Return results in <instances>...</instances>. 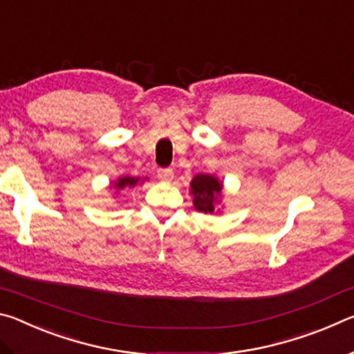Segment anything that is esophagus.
I'll list each match as a JSON object with an SVG mask.
<instances>
[{
  "mask_svg": "<svg viewBox=\"0 0 354 354\" xmlns=\"http://www.w3.org/2000/svg\"><path fill=\"white\" fill-rule=\"evenodd\" d=\"M158 178L164 183H170L173 179V170L171 169H160L158 171Z\"/></svg>",
  "mask_w": 354,
  "mask_h": 354,
  "instance_id": "esophagus-1",
  "label": "esophagus"
}]
</instances>
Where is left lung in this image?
<instances>
[{"label": "left lung", "instance_id": "8db88e82", "mask_svg": "<svg viewBox=\"0 0 354 354\" xmlns=\"http://www.w3.org/2000/svg\"><path fill=\"white\" fill-rule=\"evenodd\" d=\"M190 195L194 196V206L198 212H220L217 206L223 196V181L214 175L200 173L190 181Z\"/></svg>", "mask_w": 354, "mask_h": 354}]
</instances>
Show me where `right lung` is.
<instances>
[{
  "mask_svg": "<svg viewBox=\"0 0 354 354\" xmlns=\"http://www.w3.org/2000/svg\"><path fill=\"white\" fill-rule=\"evenodd\" d=\"M143 181H148V178H136V176H120L115 183H111V189H115L120 192L123 189H133L136 185L142 184Z\"/></svg>",
  "mask_w": 354,
  "mask_h": 354,
  "instance_id": "1",
  "label": "right lung"
}]
</instances>
